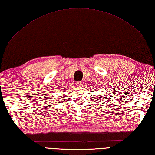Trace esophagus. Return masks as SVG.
Segmentation results:
<instances>
[{
  "instance_id": "obj_1",
  "label": "esophagus",
  "mask_w": 155,
  "mask_h": 155,
  "mask_svg": "<svg viewBox=\"0 0 155 155\" xmlns=\"http://www.w3.org/2000/svg\"><path fill=\"white\" fill-rule=\"evenodd\" d=\"M83 84H84V83H83L81 81H77V82H76V85H77L78 87H82Z\"/></svg>"
}]
</instances>
